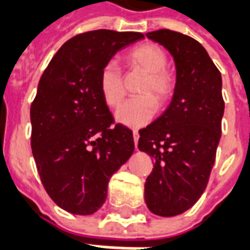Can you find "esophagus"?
<instances>
[{
    "label": "esophagus",
    "mask_w": 250,
    "mask_h": 250,
    "mask_svg": "<svg viewBox=\"0 0 250 250\" xmlns=\"http://www.w3.org/2000/svg\"><path fill=\"white\" fill-rule=\"evenodd\" d=\"M132 135H134V143H135V146H136V143H138V141H139V134H138V131H134V132H132Z\"/></svg>",
    "instance_id": "esophagus-1"
}]
</instances>
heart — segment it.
I'll use <instances>...</instances> for the list:
<instances>
[{"label":"heart","mask_w":250,"mask_h":250,"mask_svg":"<svg viewBox=\"0 0 250 250\" xmlns=\"http://www.w3.org/2000/svg\"><path fill=\"white\" fill-rule=\"evenodd\" d=\"M127 64L145 75L136 89L139 98L131 99L120 107L115 118L122 125L139 128L148 125L155 116L158 104L165 105L175 88L173 75L166 69L167 53L155 44H142L125 55ZM99 91L109 108H116L125 99V89L120 69L114 62L104 64L99 73Z\"/></svg>","instance_id":"b5f03b06"}]
</instances>
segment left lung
Masks as SVG:
<instances>
[{
  "label": "left lung",
  "mask_w": 250,
  "mask_h": 250,
  "mask_svg": "<svg viewBox=\"0 0 250 250\" xmlns=\"http://www.w3.org/2000/svg\"><path fill=\"white\" fill-rule=\"evenodd\" d=\"M146 36L170 52L177 77L166 111L139 131L138 148L154 159L145 199L154 214L174 217L198 201L209 181L225 109L222 77L193 37L168 29Z\"/></svg>",
  "instance_id": "obj_1"
}]
</instances>
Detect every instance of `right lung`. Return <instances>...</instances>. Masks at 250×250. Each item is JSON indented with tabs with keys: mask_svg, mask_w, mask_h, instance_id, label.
<instances>
[{
	"mask_svg": "<svg viewBox=\"0 0 250 250\" xmlns=\"http://www.w3.org/2000/svg\"><path fill=\"white\" fill-rule=\"evenodd\" d=\"M143 37L107 29L75 36L39 82L30 105L32 152L48 195L72 214L98 211L109 178L134 152L132 131L114 125L99 73L116 52Z\"/></svg>",
	"mask_w": 250,
	"mask_h": 250,
	"instance_id": "obj_1",
	"label": "right lung"
}]
</instances>
